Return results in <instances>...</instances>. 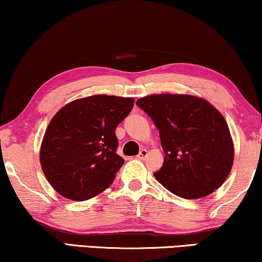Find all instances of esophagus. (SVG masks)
Instances as JSON below:
<instances>
[{"mask_svg": "<svg viewBox=\"0 0 262 262\" xmlns=\"http://www.w3.org/2000/svg\"><path fill=\"white\" fill-rule=\"evenodd\" d=\"M147 154H148V151H147V149H144V148H142L141 150H140V153H139V155H138V159H140V160H143L144 158H146L147 156Z\"/></svg>", "mask_w": 262, "mask_h": 262, "instance_id": "34e87169", "label": "esophagus"}]
</instances>
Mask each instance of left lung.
I'll return each mask as SVG.
<instances>
[{"label":"left lung","instance_id":"1","mask_svg":"<svg viewBox=\"0 0 262 262\" xmlns=\"http://www.w3.org/2000/svg\"><path fill=\"white\" fill-rule=\"evenodd\" d=\"M136 104L160 133L165 160L154 177L183 199L212 194L227 179L233 140L224 116L208 101L186 94H155Z\"/></svg>","mask_w":262,"mask_h":262}]
</instances>
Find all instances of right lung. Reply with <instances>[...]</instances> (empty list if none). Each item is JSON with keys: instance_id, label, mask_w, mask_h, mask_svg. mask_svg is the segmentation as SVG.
<instances>
[{"instance_id": "1", "label": "right lung", "mask_w": 262, "mask_h": 262, "mask_svg": "<svg viewBox=\"0 0 262 262\" xmlns=\"http://www.w3.org/2000/svg\"><path fill=\"white\" fill-rule=\"evenodd\" d=\"M134 106L132 97L93 95L66 104L50 121L40 162L58 194L84 201L107 189L124 160L115 128Z\"/></svg>"}]
</instances>
